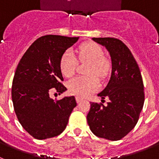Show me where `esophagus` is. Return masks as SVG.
I'll list each match as a JSON object with an SVG mask.
<instances>
[{
    "instance_id": "1",
    "label": "esophagus",
    "mask_w": 159,
    "mask_h": 159,
    "mask_svg": "<svg viewBox=\"0 0 159 159\" xmlns=\"http://www.w3.org/2000/svg\"><path fill=\"white\" fill-rule=\"evenodd\" d=\"M82 98H81V97H79V96H76V101H77V102H80L81 101H82Z\"/></svg>"
}]
</instances>
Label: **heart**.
<instances>
[{
    "mask_svg": "<svg viewBox=\"0 0 159 159\" xmlns=\"http://www.w3.org/2000/svg\"><path fill=\"white\" fill-rule=\"evenodd\" d=\"M102 48L95 43H86L80 46L78 59L81 62H88L87 77H76L68 82L69 91L79 97H87L99 86L96 75L102 79L108 75L111 69L110 60L105 57ZM77 60L71 49H68L61 56L60 69L65 77H70L74 73Z\"/></svg>",
    "mask_w": 159,
    "mask_h": 159,
    "instance_id": "b5f03b06",
    "label": "heart"
}]
</instances>
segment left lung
Here are the masks:
<instances>
[{"instance_id": "left-lung-1", "label": "left lung", "mask_w": 159, "mask_h": 159, "mask_svg": "<svg viewBox=\"0 0 159 159\" xmlns=\"http://www.w3.org/2000/svg\"><path fill=\"white\" fill-rule=\"evenodd\" d=\"M104 46L111 58V76L98 96L109 98L107 105L90 102L87 123L91 132L101 138L118 141L137 125L145 101L141 71L126 45L116 38H93Z\"/></svg>"}]
</instances>
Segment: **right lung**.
<instances>
[{
	"instance_id": "1",
	"label": "right lung",
	"mask_w": 159,
	"mask_h": 159,
	"mask_svg": "<svg viewBox=\"0 0 159 159\" xmlns=\"http://www.w3.org/2000/svg\"><path fill=\"white\" fill-rule=\"evenodd\" d=\"M79 37L48 34L39 37L20 60L12 85V100L17 118L30 135L39 140L57 137L68 125L77 106L74 96L53 100L50 93L67 90L60 61Z\"/></svg>"
}]
</instances>
